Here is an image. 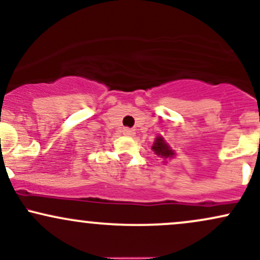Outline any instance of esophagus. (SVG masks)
<instances>
[{
  "mask_svg": "<svg viewBox=\"0 0 260 260\" xmlns=\"http://www.w3.org/2000/svg\"><path fill=\"white\" fill-rule=\"evenodd\" d=\"M123 133L126 134V136H133L134 134V129H131V128H123Z\"/></svg>",
  "mask_w": 260,
  "mask_h": 260,
  "instance_id": "34e87169",
  "label": "esophagus"
}]
</instances>
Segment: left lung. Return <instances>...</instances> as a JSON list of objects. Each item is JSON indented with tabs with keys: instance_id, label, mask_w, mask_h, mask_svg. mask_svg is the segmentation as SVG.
<instances>
[{
	"instance_id": "obj_1",
	"label": "left lung",
	"mask_w": 260,
	"mask_h": 260,
	"mask_svg": "<svg viewBox=\"0 0 260 260\" xmlns=\"http://www.w3.org/2000/svg\"><path fill=\"white\" fill-rule=\"evenodd\" d=\"M153 150L155 151V154L156 155H161V157H171L172 155H174V150H171L170 147L168 144L165 143V140L164 138H161V137H157L156 139H155V143L153 144Z\"/></svg>"
}]
</instances>
